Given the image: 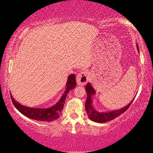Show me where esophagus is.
<instances>
[{
    "label": "esophagus",
    "instance_id": "34e87169",
    "mask_svg": "<svg viewBox=\"0 0 153 153\" xmlns=\"http://www.w3.org/2000/svg\"><path fill=\"white\" fill-rule=\"evenodd\" d=\"M89 80V74L87 71H81L79 74H77L76 77V81L77 84L79 86H84L88 82Z\"/></svg>",
    "mask_w": 153,
    "mask_h": 153
}]
</instances>
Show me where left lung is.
Wrapping results in <instances>:
<instances>
[{
    "label": "left lung",
    "mask_w": 153,
    "mask_h": 153,
    "mask_svg": "<svg viewBox=\"0 0 153 153\" xmlns=\"http://www.w3.org/2000/svg\"><path fill=\"white\" fill-rule=\"evenodd\" d=\"M137 49L139 52V48L138 45H137ZM86 90L87 92V98L86 100V103H85V109L86 111V113L88 115L89 118L92 121H94V122L97 123H105L107 121H109L114 120V119L117 117L120 116L121 114L125 112V111L128 109L132 103L134 99L129 103L128 105L120 109L111 111H106V112H98V111H96L94 107L92 105V97L93 95H95L96 92L94 89L93 88L92 85L90 83H88L86 86ZM135 98V97H134Z\"/></svg>",
    "instance_id": "obj_1"
}]
</instances>
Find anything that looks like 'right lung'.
<instances>
[{"mask_svg":"<svg viewBox=\"0 0 153 153\" xmlns=\"http://www.w3.org/2000/svg\"><path fill=\"white\" fill-rule=\"evenodd\" d=\"M76 86V76L74 74H71L68 77L66 84L65 90L62 95L60 100L56 103L55 105L52 106L50 108H32L27 107L25 106L22 105L17 102L11 94L12 102L13 103L15 107L23 115L26 116L32 120L42 121H53L57 120L60 117L61 111L63 109L64 103L65 101L67 94L70 90H73Z\"/></svg>","mask_w":153,"mask_h":153,"instance_id":"obj_1","label":"right lung"}]
</instances>
